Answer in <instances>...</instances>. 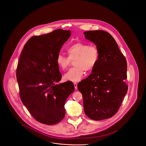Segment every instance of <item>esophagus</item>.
<instances>
[{
	"label": "esophagus",
	"instance_id": "obj_1",
	"mask_svg": "<svg viewBox=\"0 0 146 146\" xmlns=\"http://www.w3.org/2000/svg\"><path fill=\"white\" fill-rule=\"evenodd\" d=\"M74 84V87H75V89H77V84L75 82V83Z\"/></svg>",
	"mask_w": 146,
	"mask_h": 146
}]
</instances>
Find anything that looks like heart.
Masks as SVG:
<instances>
[{
  "mask_svg": "<svg viewBox=\"0 0 146 146\" xmlns=\"http://www.w3.org/2000/svg\"><path fill=\"white\" fill-rule=\"evenodd\" d=\"M66 50L68 56L58 54L56 62L61 69L65 70L68 67L71 60L74 59L73 65L75 66L70 69L64 75V78L66 81H78L83 76L84 71H92L99 61L100 51L95 46L76 42L68 46Z\"/></svg>",
  "mask_w": 146,
  "mask_h": 146,
  "instance_id": "heart-1",
  "label": "heart"
}]
</instances>
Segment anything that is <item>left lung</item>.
Returning <instances> with one entry per match:
<instances>
[{
	"label": "left lung",
	"mask_w": 146,
	"mask_h": 146,
	"mask_svg": "<svg viewBox=\"0 0 146 146\" xmlns=\"http://www.w3.org/2000/svg\"><path fill=\"white\" fill-rule=\"evenodd\" d=\"M84 37L100 51V59L92 73L77 85L82 94L84 113L93 120L113 116L128 90L127 62L112 36L102 30L85 31Z\"/></svg>",
	"instance_id": "8db88e82"
}]
</instances>
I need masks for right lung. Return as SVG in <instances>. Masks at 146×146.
<instances>
[{"label":"right lung","instance_id":"add662e5","mask_svg":"<svg viewBox=\"0 0 146 146\" xmlns=\"http://www.w3.org/2000/svg\"><path fill=\"white\" fill-rule=\"evenodd\" d=\"M70 30L58 29L32 37L25 44L16 69L21 100L31 115L39 123L48 125L59 123L65 115L64 106L75 90L62 79L56 59Z\"/></svg>","mask_w":146,"mask_h":146}]
</instances>
